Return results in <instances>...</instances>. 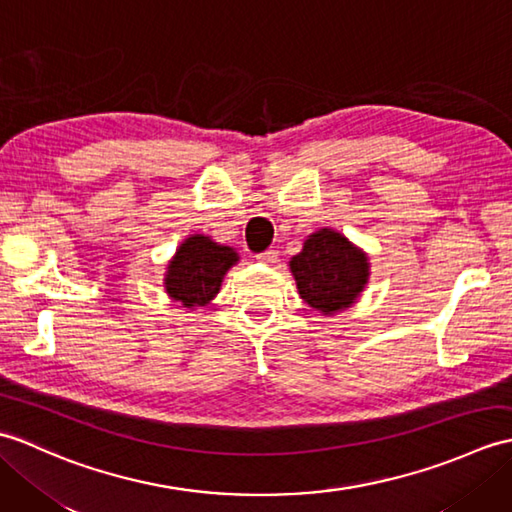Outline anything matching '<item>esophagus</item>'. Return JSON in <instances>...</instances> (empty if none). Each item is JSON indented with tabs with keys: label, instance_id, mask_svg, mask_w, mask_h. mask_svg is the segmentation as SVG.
<instances>
[{
	"label": "esophagus",
	"instance_id": "1",
	"mask_svg": "<svg viewBox=\"0 0 512 512\" xmlns=\"http://www.w3.org/2000/svg\"><path fill=\"white\" fill-rule=\"evenodd\" d=\"M257 262H259V264H266V266H275V264L279 262L277 250H273V248L264 250V253H259V255H257Z\"/></svg>",
	"mask_w": 512,
	"mask_h": 512
}]
</instances>
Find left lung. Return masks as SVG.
<instances>
[{"mask_svg":"<svg viewBox=\"0 0 512 512\" xmlns=\"http://www.w3.org/2000/svg\"><path fill=\"white\" fill-rule=\"evenodd\" d=\"M299 297L323 317L352 308L369 284V257L343 233L325 226L288 262Z\"/></svg>","mask_w":512,"mask_h":512,"instance_id":"left-lung-1","label":"left lung"}]
</instances>
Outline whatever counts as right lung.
<instances>
[{
    "label": "right lung",
    "instance_id": "1",
    "mask_svg": "<svg viewBox=\"0 0 512 512\" xmlns=\"http://www.w3.org/2000/svg\"><path fill=\"white\" fill-rule=\"evenodd\" d=\"M239 262L237 250L193 233L176 248L165 270V292L180 308L195 310L211 303L222 288L224 275Z\"/></svg>",
    "mask_w": 512,
    "mask_h": 512
}]
</instances>
